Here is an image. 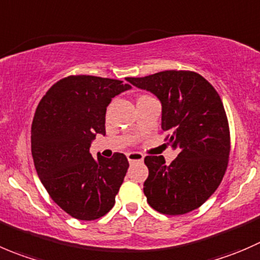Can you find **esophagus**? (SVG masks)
<instances>
[{
	"instance_id": "esophagus-1",
	"label": "esophagus",
	"mask_w": 260,
	"mask_h": 260,
	"mask_svg": "<svg viewBox=\"0 0 260 260\" xmlns=\"http://www.w3.org/2000/svg\"><path fill=\"white\" fill-rule=\"evenodd\" d=\"M126 156L130 163H133V161H141L144 159L143 154L138 153V151H130V153L126 154Z\"/></svg>"
}]
</instances>
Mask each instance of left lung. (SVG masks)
Here are the masks:
<instances>
[{"mask_svg":"<svg viewBox=\"0 0 260 260\" xmlns=\"http://www.w3.org/2000/svg\"><path fill=\"white\" fill-rule=\"evenodd\" d=\"M126 81L158 97L161 130L179 150L171 164L161 155L145 156L146 201L173 216L199 209L220 186L230 154L228 117L216 89L191 71H164Z\"/></svg>","mask_w":260,"mask_h":260,"instance_id":"obj_1","label":"left lung"}]
</instances>
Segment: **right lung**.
<instances>
[{
  "instance_id": "add662e5",
  "label": "right lung",
  "mask_w": 260,
  "mask_h": 260,
  "mask_svg": "<svg viewBox=\"0 0 260 260\" xmlns=\"http://www.w3.org/2000/svg\"><path fill=\"white\" fill-rule=\"evenodd\" d=\"M130 84L94 76H69L54 83L35 111L31 154L49 196L72 217L100 218L115 205L129 168L122 153H89L96 134L105 135L106 107Z\"/></svg>"
}]
</instances>
